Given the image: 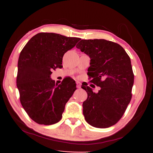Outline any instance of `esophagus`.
Here are the masks:
<instances>
[{
  "label": "esophagus",
  "mask_w": 153,
  "mask_h": 153,
  "mask_svg": "<svg viewBox=\"0 0 153 153\" xmlns=\"http://www.w3.org/2000/svg\"><path fill=\"white\" fill-rule=\"evenodd\" d=\"M76 84L77 88H81V82H79V81H76Z\"/></svg>",
  "instance_id": "1"
}]
</instances>
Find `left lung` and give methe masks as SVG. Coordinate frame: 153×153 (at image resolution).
I'll return each mask as SVG.
<instances>
[{
    "label": "left lung",
    "mask_w": 153,
    "mask_h": 153,
    "mask_svg": "<svg viewBox=\"0 0 153 153\" xmlns=\"http://www.w3.org/2000/svg\"><path fill=\"white\" fill-rule=\"evenodd\" d=\"M77 48L89 56L88 75L100 88L98 92L82 84L88 93L83 114L90 126L106 128L117 122L130 102L134 76L131 60L122 46L104 39L80 40Z\"/></svg>",
    "instance_id": "8db88e82"
}]
</instances>
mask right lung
Wrapping results in <instances>:
<instances>
[{
    "instance_id": "1",
    "label": "right lung",
    "mask_w": 153,
    "mask_h": 153,
    "mask_svg": "<svg viewBox=\"0 0 153 153\" xmlns=\"http://www.w3.org/2000/svg\"><path fill=\"white\" fill-rule=\"evenodd\" d=\"M79 40L55 33H39L21 52L17 87L22 107L35 122L52 125L61 120L66 103L76 90V84L71 78L55 84L51 78V71L63 67L64 54Z\"/></svg>"
}]
</instances>
